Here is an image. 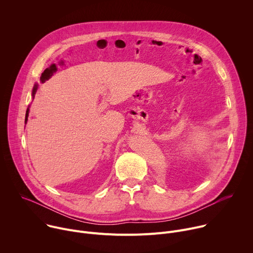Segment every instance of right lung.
<instances>
[{
  "label": "right lung",
  "instance_id": "right-lung-1",
  "mask_svg": "<svg viewBox=\"0 0 253 253\" xmlns=\"http://www.w3.org/2000/svg\"><path fill=\"white\" fill-rule=\"evenodd\" d=\"M37 90H38V84L36 83L35 85H34V88H33V90H32V97H33V99H34V97H35V94H36V92H37ZM30 107V106H29ZM29 111H30V109L28 108L27 109V112H26V118H25V123H27V121H28V117H29Z\"/></svg>",
  "mask_w": 253,
  "mask_h": 253
}]
</instances>
